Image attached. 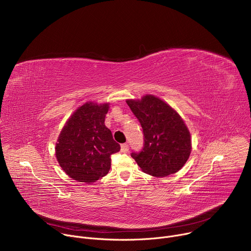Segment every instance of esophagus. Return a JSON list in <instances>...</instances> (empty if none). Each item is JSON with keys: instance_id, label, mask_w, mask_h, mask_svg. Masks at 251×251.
Returning <instances> with one entry per match:
<instances>
[{"instance_id": "obj_1", "label": "esophagus", "mask_w": 251, "mask_h": 251, "mask_svg": "<svg viewBox=\"0 0 251 251\" xmlns=\"http://www.w3.org/2000/svg\"><path fill=\"white\" fill-rule=\"evenodd\" d=\"M129 151V145L126 144V143H124V144L121 145V152L123 153H127Z\"/></svg>"}]
</instances>
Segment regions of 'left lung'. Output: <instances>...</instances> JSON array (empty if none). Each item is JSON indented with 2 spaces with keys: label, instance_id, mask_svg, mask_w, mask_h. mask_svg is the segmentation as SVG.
<instances>
[{
  "label": "left lung",
  "instance_id": "1",
  "mask_svg": "<svg viewBox=\"0 0 251 251\" xmlns=\"http://www.w3.org/2000/svg\"><path fill=\"white\" fill-rule=\"evenodd\" d=\"M126 102L144 134L142 150L131 154L142 171L154 176H167L181 170L192 150L191 134L181 116L154 95Z\"/></svg>",
  "mask_w": 251,
  "mask_h": 251
}]
</instances>
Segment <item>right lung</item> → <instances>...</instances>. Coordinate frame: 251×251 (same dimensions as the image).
<instances>
[{
	"instance_id": "1",
	"label": "right lung",
	"mask_w": 251,
	"mask_h": 251,
	"mask_svg": "<svg viewBox=\"0 0 251 251\" xmlns=\"http://www.w3.org/2000/svg\"><path fill=\"white\" fill-rule=\"evenodd\" d=\"M108 109V103L87 102L70 116L59 134L56 159L74 180L96 182L108 174L111 155L120 151V145L104 124Z\"/></svg>"
}]
</instances>
